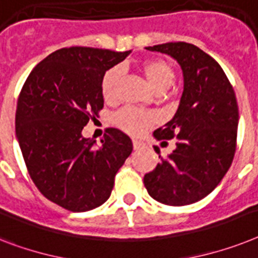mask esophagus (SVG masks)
<instances>
[{"mask_svg": "<svg viewBox=\"0 0 258 258\" xmlns=\"http://www.w3.org/2000/svg\"><path fill=\"white\" fill-rule=\"evenodd\" d=\"M142 148V144L138 140H133V149L134 150H138V149Z\"/></svg>", "mask_w": 258, "mask_h": 258, "instance_id": "obj_1", "label": "esophagus"}]
</instances>
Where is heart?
Wrapping results in <instances>:
<instances>
[{
	"instance_id": "obj_1",
	"label": "heart",
	"mask_w": 258,
	"mask_h": 258,
	"mask_svg": "<svg viewBox=\"0 0 258 258\" xmlns=\"http://www.w3.org/2000/svg\"><path fill=\"white\" fill-rule=\"evenodd\" d=\"M142 71L148 79L149 84L157 93L165 92L174 82L175 72L169 61L165 59H149L142 64ZM121 68L118 66L108 68L101 78V95L106 101L116 99L117 84L120 80ZM112 122L122 131L131 134H140L157 122L154 113L134 109V108H122L113 114Z\"/></svg>"
}]
</instances>
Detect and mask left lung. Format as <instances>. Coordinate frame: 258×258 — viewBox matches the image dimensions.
<instances>
[{
	"label": "left lung",
	"instance_id": "1",
	"mask_svg": "<svg viewBox=\"0 0 258 258\" xmlns=\"http://www.w3.org/2000/svg\"><path fill=\"white\" fill-rule=\"evenodd\" d=\"M146 48L179 63L184 88L175 116L154 132L159 141L175 138V150L166 158L159 155L161 163L145 174L144 184L159 203L187 206L207 197L231 167L239 105L223 68L199 47L169 42Z\"/></svg>",
	"mask_w": 258,
	"mask_h": 258
}]
</instances>
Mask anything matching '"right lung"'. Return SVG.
<instances>
[{"label": "right lung", "mask_w": 258, "mask_h": 258, "mask_svg": "<svg viewBox=\"0 0 258 258\" xmlns=\"http://www.w3.org/2000/svg\"><path fill=\"white\" fill-rule=\"evenodd\" d=\"M131 51L56 50L38 63L19 93L16 133L30 178L40 194L72 212L99 207L131 155L129 136L106 127L101 146L83 127L103 109L101 78Z\"/></svg>", "instance_id": "1"}]
</instances>
